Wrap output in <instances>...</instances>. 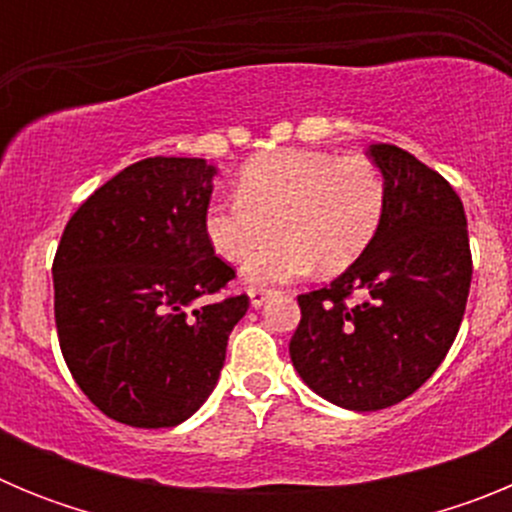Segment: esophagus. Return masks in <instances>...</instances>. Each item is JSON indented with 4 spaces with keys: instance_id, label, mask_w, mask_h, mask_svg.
Listing matches in <instances>:
<instances>
[{
    "instance_id": "1",
    "label": "esophagus",
    "mask_w": 512,
    "mask_h": 512,
    "mask_svg": "<svg viewBox=\"0 0 512 512\" xmlns=\"http://www.w3.org/2000/svg\"><path fill=\"white\" fill-rule=\"evenodd\" d=\"M274 295L271 289H264V287H251L248 289V297H251V307L253 310H259V307H264L266 302H269V297Z\"/></svg>"
}]
</instances>
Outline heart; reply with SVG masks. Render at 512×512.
<instances>
[{
  "mask_svg": "<svg viewBox=\"0 0 512 512\" xmlns=\"http://www.w3.org/2000/svg\"><path fill=\"white\" fill-rule=\"evenodd\" d=\"M235 197L207 207L205 233L217 256L241 261L248 284H284L354 264L374 241L387 205L384 176L364 156L284 148L253 158Z\"/></svg>",
  "mask_w": 512,
  "mask_h": 512,
  "instance_id": "1",
  "label": "heart"
}]
</instances>
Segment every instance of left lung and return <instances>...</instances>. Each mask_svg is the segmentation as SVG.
Returning a JSON list of instances; mask_svg holds the SVG:
<instances>
[{"instance_id": "1", "label": "left lung", "mask_w": 512, "mask_h": 512, "mask_svg": "<svg viewBox=\"0 0 512 512\" xmlns=\"http://www.w3.org/2000/svg\"><path fill=\"white\" fill-rule=\"evenodd\" d=\"M387 205L374 241L330 287L300 295L289 356L338 408L372 413L413 395L459 333L469 284L467 215L451 184L390 143L369 146ZM361 294L359 306L345 297Z\"/></svg>"}]
</instances>
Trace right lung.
<instances>
[{
  "label": "right lung",
  "instance_id": "right-lung-1",
  "mask_svg": "<svg viewBox=\"0 0 512 512\" xmlns=\"http://www.w3.org/2000/svg\"><path fill=\"white\" fill-rule=\"evenodd\" d=\"M217 166L143 158L99 187L53 261L56 328L81 392L107 418L171 428L215 390L248 297L200 305L235 271L205 233Z\"/></svg>",
  "mask_w": 512,
  "mask_h": 512
}]
</instances>
